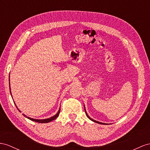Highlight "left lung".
<instances>
[{
	"mask_svg": "<svg viewBox=\"0 0 150 150\" xmlns=\"http://www.w3.org/2000/svg\"><path fill=\"white\" fill-rule=\"evenodd\" d=\"M84 110H85V112H86V115H87V117L89 118L91 120H92L93 122H96V123H98V124H103V125H104V124H105V123H103V122H98V121H96V120H94V119H93V118H91L89 115H88V114H87V112H86V108H85V105H84Z\"/></svg>",
	"mask_w": 150,
	"mask_h": 150,
	"instance_id": "8db88e82",
	"label": "left lung"
}]
</instances>
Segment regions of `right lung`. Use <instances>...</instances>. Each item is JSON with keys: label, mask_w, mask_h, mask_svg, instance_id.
<instances>
[{"label": "right lung", "mask_w": 150, "mask_h": 150, "mask_svg": "<svg viewBox=\"0 0 150 150\" xmlns=\"http://www.w3.org/2000/svg\"><path fill=\"white\" fill-rule=\"evenodd\" d=\"M9 87H10V82H9ZM10 93H11V96H12V94H11V87H10ZM14 104H15V105H16L17 109L21 112V111H20V110H19L18 108L17 107V106H16V103H14ZM59 113H60V108H59V110H58V112H57V113H56L55 115H54V116H52V117H50V118H45V119H35V118H30V117H27V116H26V115H25V114H23V116L25 117L26 118H27L30 119V120H32V121H33V122H38V123H49V122H51V121L54 120V119H56L57 117H58V115H59Z\"/></svg>", "instance_id": "right-lung-1"}]
</instances>
